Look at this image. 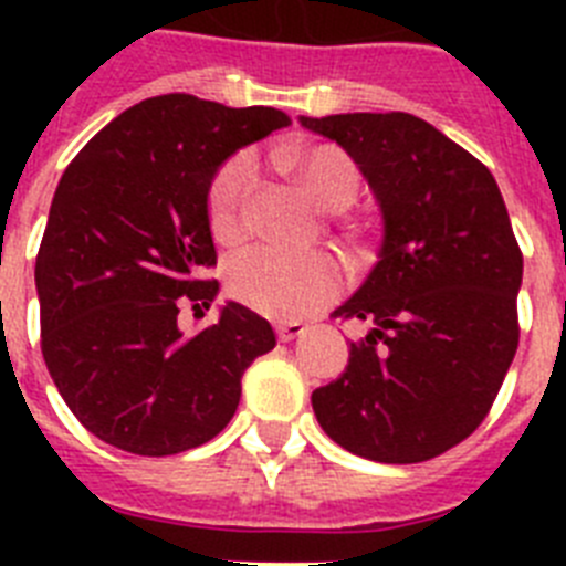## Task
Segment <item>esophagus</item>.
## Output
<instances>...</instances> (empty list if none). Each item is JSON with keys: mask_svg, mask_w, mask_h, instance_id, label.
<instances>
[{"mask_svg": "<svg viewBox=\"0 0 566 566\" xmlns=\"http://www.w3.org/2000/svg\"><path fill=\"white\" fill-rule=\"evenodd\" d=\"M277 339L280 343H292L294 337L306 332V323H297V319H289V323H277Z\"/></svg>", "mask_w": 566, "mask_h": 566, "instance_id": "1", "label": "esophagus"}]
</instances>
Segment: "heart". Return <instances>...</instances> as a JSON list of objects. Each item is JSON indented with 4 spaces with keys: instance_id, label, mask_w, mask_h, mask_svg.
Returning <instances> with one entry per match:
<instances>
[{
    "instance_id": "heart-1",
    "label": "heart",
    "mask_w": 566,
    "mask_h": 566,
    "mask_svg": "<svg viewBox=\"0 0 566 566\" xmlns=\"http://www.w3.org/2000/svg\"><path fill=\"white\" fill-rule=\"evenodd\" d=\"M274 164L292 175L312 201L339 214L357 201L363 172L337 144H289ZM258 167L249 153L232 155L209 184V227L221 243H240L252 227ZM227 289L238 303L277 319H297L332 303L343 289V269L328 252H283L258 247L229 263Z\"/></svg>"
}]
</instances>
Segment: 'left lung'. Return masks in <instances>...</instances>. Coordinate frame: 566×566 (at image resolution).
Instances as JSON below:
<instances>
[{
  "mask_svg": "<svg viewBox=\"0 0 566 566\" xmlns=\"http://www.w3.org/2000/svg\"><path fill=\"white\" fill-rule=\"evenodd\" d=\"M300 124L352 155L385 221L379 263L334 312L374 328L312 394L317 422L374 462L439 457L484 422L518 348L522 249L496 178L411 113Z\"/></svg>",
  "mask_w": 566,
  "mask_h": 566,
  "instance_id": "1",
  "label": "left lung"
}]
</instances>
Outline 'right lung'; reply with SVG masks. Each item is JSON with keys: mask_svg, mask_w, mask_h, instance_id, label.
<instances>
[{"mask_svg": "<svg viewBox=\"0 0 566 566\" xmlns=\"http://www.w3.org/2000/svg\"><path fill=\"white\" fill-rule=\"evenodd\" d=\"M286 124L283 109L169 93L124 109L64 169L36 254L42 354L102 442L138 457L209 442L238 411L243 371L277 343L240 303L195 334L178 328V312L218 294L203 277L218 263L214 172Z\"/></svg>", "mask_w": 566, "mask_h": 566, "instance_id": "add662e5", "label": "right lung"}]
</instances>
